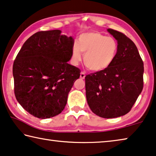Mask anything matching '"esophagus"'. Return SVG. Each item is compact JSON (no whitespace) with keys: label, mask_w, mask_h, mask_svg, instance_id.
<instances>
[{"label":"esophagus","mask_w":156,"mask_h":156,"mask_svg":"<svg viewBox=\"0 0 156 156\" xmlns=\"http://www.w3.org/2000/svg\"><path fill=\"white\" fill-rule=\"evenodd\" d=\"M85 73H83V72H81V73H80V78L82 79V80H83V79L85 78Z\"/></svg>","instance_id":"esophagus-1"}]
</instances>
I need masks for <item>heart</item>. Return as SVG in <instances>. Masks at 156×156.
Listing matches in <instances>:
<instances>
[{
    "label": "heart",
    "mask_w": 156,
    "mask_h": 156,
    "mask_svg": "<svg viewBox=\"0 0 156 156\" xmlns=\"http://www.w3.org/2000/svg\"><path fill=\"white\" fill-rule=\"evenodd\" d=\"M118 51V44L114 38L98 32H88L80 35L77 43L72 47L71 61L78 65L83 56V63L88 70L100 72L113 63Z\"/></svg>",
    "instance_id": "1"
}]
</instances>
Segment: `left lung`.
<instances>
[{
  "mask_svg": "<svg viewBox=\"0 0 156 156\" xmlns=\"http://www.w3.org/2000/svg\"><path fill=\"white\" fill-rule=\"evenodd\" d=\"M117 40L118 51L108 68L86 76V100L93 113L102 118L126 114L143 89L144 63L132 40L121 32L108 28Z\"/></svg>",
  "mask_w": 156,
  "mask_h": 156,
  "instance_id": "obj_1",
  "label": "left lung"
}]
</instances>
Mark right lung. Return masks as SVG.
Listing matches in <instances>:
<instances>
[{"label": "right lung", "mask_w": 156, "mask_h": 156, "mask_svg": "<svg viewBox=\"0 0 156 156\" xmlns=\"http://www.w3.org/2000/svg\"><path fill=\"white\" fill-rule=\"evenodd\" d=\"M74 40L60 30L40 31L24 42L13 64L14 94L21 107L37 118L61 114L81 71L68 63Z\"/></svg>", "instance_id": "1"}]
</instances>
